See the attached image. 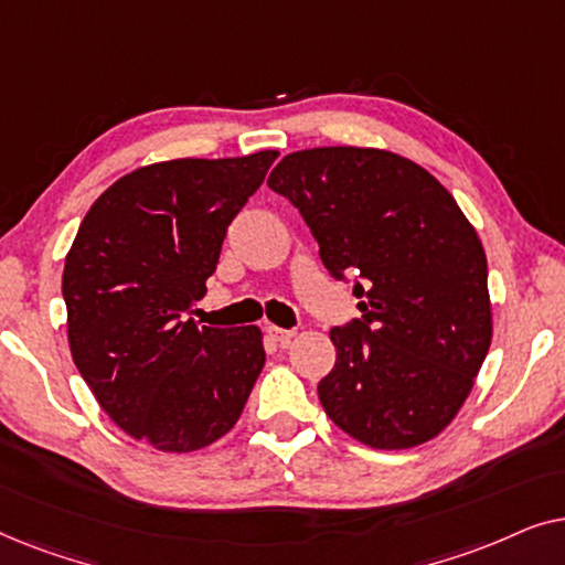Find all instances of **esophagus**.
Segmentation results:
<instances>
[{"label": "esophagus", "mask_w": 565, "mask_h": 565, "mask_svg": "<svg viewBox=\"0 0 565 565\" xmlns=\"http://www.w3.org/2000/svg\"><path fill=\"white\" fill-rule=\"evenodd\" d=\"M267 334L275 339V342H280V344H288L292 337H296V331L292 329H280V327H273V323H269L267 327Z\"/></svg>", "instance_id": "esophagus-1"}]
</instances>
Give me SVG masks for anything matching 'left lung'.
<instances>
[{
    "instance_id": "8db88e82",
    "label": "left lung",
    "mask_w": 565,
    "mask_h": 565,
    "mask_svg": "<svg viewBox=\"0 0 565 565\" xmlns=\"http://www.w3.org/2000/svg\"><path fill=\"white\" fill-rule=\"evenodd\" d=\"M269 188L311 228L323 267L358 275L360 319L331 329L329 419L375 450L437 437L491 347L486 252L455 198L412 159L323 146L288 153Z\"/></svg>"
}]
</instances>
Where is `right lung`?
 <instances>
[{
	"label": "right lung",
	"mask_w": 565,
	"mask_h": 565,
	"mask_svg": "<svg viewBox=\"0 0 565 565\" xmlns=\"http://www.w3.org/2000/svg\"><path fill=\"white\" fill-rule=\"evenodd\" d=\"M275 159L257 151L136 169L95 200L66 254L74 365L105 414L161 452L226 435L265 367L257 327L198 329L188 311Z\"/></svg>",
	"instance_id": "right-lung-1"
}]
</instances>
